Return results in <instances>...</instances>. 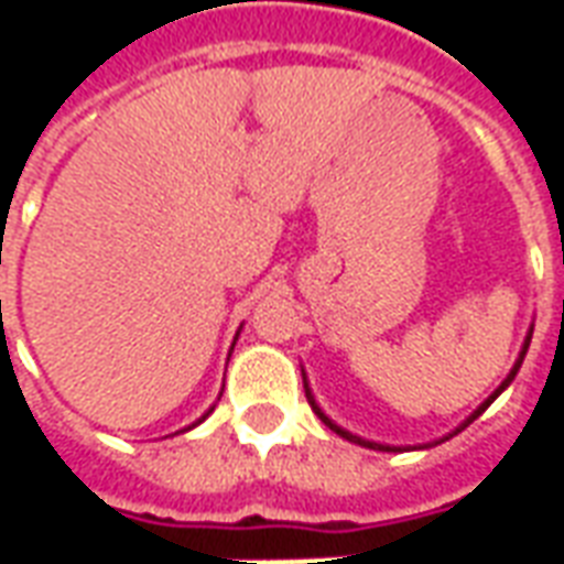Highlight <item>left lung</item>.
Here are the masks:
<instances>
[{"label": "left lung", "mask_w": 564, "mask_h": 564, "mask_svg": "<svg viewBox=\"0 0 564 564\" xmlns=\"http://www.w3.org/2000/svg\"><path fill=\"white\" fill-rule=\"evenodd\" d=\"M529 341H532V335H525V344H522V354H520V359H517V366L510 368V375H508V378H505V383H501V387H498V390L492 392V395H489V399H486V402L480 404V408H477V411H474V414L468 416V420H465V423H462L459 429H456V432H462V429H465V425L474 423V420H477V416L484 414V411H486V408H489V404L496 402V399H498V395H501V392L508 390V387H510V380L517 378V371H520L522 359H525V350H529ZM305 395H307V402H311V408H314V414H317L319 420H323V423L329 425L332 432H338V435H341V437H347V441H354V444H362V447H375V449H395V447H383V444H375V441H366V437H359V435H350V432H347V429H341V425H335V423H332L329 416H326V414H323V411H319V404L314 402V395H311V390H307V380H305ZM444 441H447V437H444Z\"/></svg>", "instance_id": "obj_1"}]
</instances>
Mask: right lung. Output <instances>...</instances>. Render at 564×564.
<instances>
[{
    "label": "right lung",
    "mask_w": 564,
    "mask_h": 564,
    "mask_svg": "<svg viewBox=\"0 0 564 564\" xmlns=\"http://www.w3.org/2000/svg\"><path fill=\"white\" fill-rule=\"evenodd\" d=\"M208 414H210V411H208ZM208 414H205V416H208ZM205 416H202V420H205ZM202 420H198V423H202ZM193 425H196V423H193Z\"/></svg>",
    "instance_id": "right-lung-1"
}]
</instances>
